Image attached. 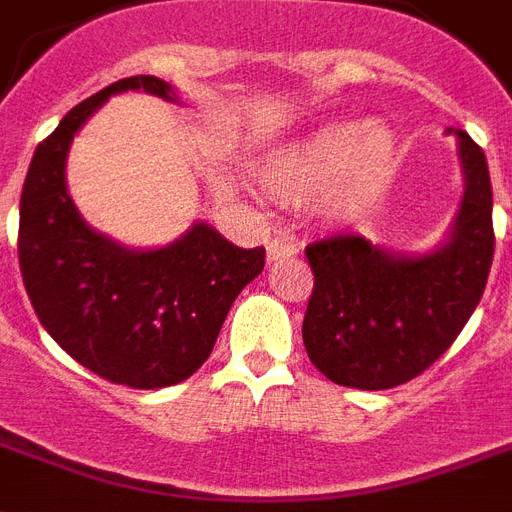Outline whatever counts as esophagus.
<instances>
[{
	"label": "esophagus",
	"mask_w": 512,
	"mask_h": 512,
	"mask_svg": "<svg viewBox=\"0 0 512 512\" xmlns=\"http://www.w3.org/2000/svg\"><path fill=\"white\" fill-rule=\"evenodd\" d=\"M293 256H298V246L287 243V240H272V243L266 246V261H269V264H272V261L293 259Z\"/></svg>",
	"instance_id": "esophagus-1"
}]
</instances>
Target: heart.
I'll use <instances>...</instances> for the list:
<instances>
[{"label": "heart", "mask_w": 512, "mask_h": 512, "mask_svg": "<svg viewBox=\"0 0 512 512\" xmlns=\"http://www.w3.org/2000/svg\"><path fill=\"white\" fill-rule=\"evenodd\" d=\"M398 167L400 141L387 122L329 117L261 156L259 180L274 201H319L324 217L348 225L387 196Z\"/></svg>", "instance_id": "b5f03b06"}]
</instances>
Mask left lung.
I'll return each mask as SVG.
<instances>
[{"mask_svg": "<svg viewBox=\"0 0 512 512\" xmlns=\"http://www.w3.org/2000/svg\"><path fill=\"white\" fill-rule=\"evenodd\" d=\"M458 138L463 198L447 238L426 253H398L363 235L306 248L314 290L303 345L324 377L356 390H390L426 371L479 306L494 256L492 183L484 151Z\"/></svg>", "mask_w": 512, "mask_h": 512, "instance_id": "8db88e82", "label": "left lung"}]
</instances>
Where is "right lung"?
I'll return each instance as SVG.
<instances>
[{"instance_id":"1","label":"right lung","mask_w":512,"mask_h":512,"mask_svg":"<svg viewBox=\"0 0 512 512\" xmlns=\"http://www.w3.org/2000/svg\"><path fill=\"white\" fill-rule=\"evenodd\" d=\"M177 101L154 75L88 96L38 143L20 196L18 256L38 322L80 366L135 390L183 382L209 358L232 301L264 269V248H238L206 222L162 248H128L94 230L67 193L75 133L109 96Z\"/></svg>"}]
</instances>
